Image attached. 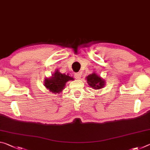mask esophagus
Returning <instances> with one entry per match:
<instances>
[{
    "label": "esophagus",
    "mask_w": 150,
    "mask_h": 150,
    "mask_svg": "<svg viewBox=\"0 0 150 150\" xmlns=\"http://www.w3.org/2000/svg\"><path fill=\"white\" fill-rule=\"evenodd\" d=\"M75 77L77 79H80L81 78V73H77L75 74Z\"/></svg>",
    "instance_id": "obj_1"
}]
</instances>
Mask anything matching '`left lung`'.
Listing matches in <instances>:
<instances>
[{
	"instance_id": "1",
	"label": "left lung",
	"mask_w": 150,
	"mask_h": 150,
	"mask_svg": "<svg viewBox=\"0 0 150 150\" xmlns=\"http://www.w3.org/2000/svg\"><path fill=\"white\" fill-rule=\"evenodd\" d=\"M86 80H87L88 85L93 89H101L104 88L106 85V81L100 75L96 74L95 71L88 75L86 77Z\"/></svg>"
}]
</instances>
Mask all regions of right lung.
I'll use <instances>...</instances> for the list:
<instances>
[{"mask_svg":"<svg viewBox=\"0 0 150 150\" xmlns=\"http://www.w3.org/2000/svg\"><path fill=\"white\" fill-rule=\"evenodd\" d=\"M73 80L74 78L71 77L68 73H62L59 70L56 69L51 77L44 79V85L50 92L59 94L64 89L66 83Z\"/></svg>","mask_w":150,"mask_h":150,"instance_id":"right-lung-1","label":"right lung"}]
</instances>
